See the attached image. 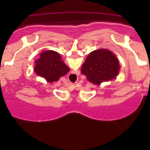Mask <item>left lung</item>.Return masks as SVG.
I'll use <instances>...</instances> for the list:
<instances>
[{
	"label": "left lung",
	"mask_w": 150,
	"mask_h": 150,
	"mask_svg": "<svg viewBox=\"0 0 150 150\" xmlns=\"http://www.w3.org/2000/svg\"><path fill=\"white\" fill-rule=\"evenodd\" d=\"M120 63L112 52L104 49L92 51L82 66L81 73L88 81L100 85L115 79L120 71Z\"/></svg>",
	"instance_id": "1"
}]
</instances>
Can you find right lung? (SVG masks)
<instances>
[{
  "label": "right lung",
  "instance_id": "obj_1",
  "mask_svg": "<svg viewBox=\"0 0 150 150\" xmlns=\"http://www.w3.org/2000/svg\"><path fill=\"white\" fill-rule=\"evenodd\" d=\"M69 71L70 68L62 61L61 55L53 50L41 52L39 59L35 61V73L49 83L58 81L61 76H64Z\"/></svg>",
  "mask_w": 150,
  "mask_h": 150
}]
</instances>
